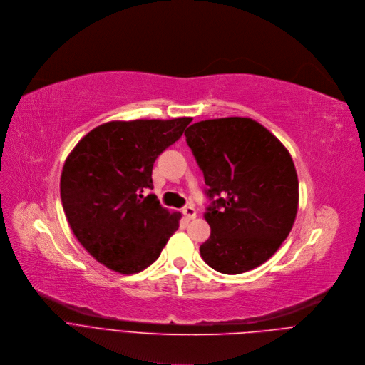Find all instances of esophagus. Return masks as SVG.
<instances>
[{
  "mask_svg": "<svg viewBox=\"0 0 365 365\" xmlns=\"http://www.w3.org/2000/svg\"><path fill=\"white\" fill-rule=\"evenodd\" d=\"M182 212L188 218V220H194V218L197 217V211H195V208L192 205H185L182 208Z\"/></svg>",
  "mask_w": 365,
  "mask_h": 365,
  "instance_id": "obj_1",
  "label": "esophagus"
}]
</instances>
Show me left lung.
Instances as JSON below:
<instances>
[{
    "mask_svg": "<svg viewBox=\"0 0 365 365\" xmlns=\"http://www.w3.org/2000/svg\"><path fill=\"white\" fill-rule=\"evenodd\" d=\"M185 140L204 174L210 237L200 246L214 270H252L292 230L299 182L282 142L250 118L208 119L191 125Z\"/></svg>",
    "mask_w": 365,
    "mask_h": 365,
    "instance_id": "left-lung-1",
    "label": "left lung"
}]
</instances>
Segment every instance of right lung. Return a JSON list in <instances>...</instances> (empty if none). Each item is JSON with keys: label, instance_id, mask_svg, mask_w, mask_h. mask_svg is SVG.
Listing matches in <instances>:
<instances>
[{"label": "right lung", "instance_id": "add662e5", "mask_svg": "<svg viewBox=\"0 0 365 365\" xmlns=\"http://www.w3.org/2000/svg\"><path fill=\"white\" fill-rule=\"evenodd\" d=\"M191 118L113 120L92 129L67 157L60 197L81 245L106 267L138 273L153 264L178 229L181 212L161 207L153 190L158 155Z\"/></svg>", "mask_w": 365, "mask_h": 365}]
</instances>
